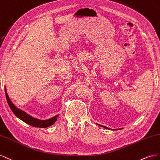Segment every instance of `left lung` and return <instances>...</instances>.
I'll return each mask as SVG.
<instances>
[{"label": "left lung", "mask_w": 160, "mask_h": 160, "mask_svg": "<svg viewBox=\"0 0 160 160\" xmlns=\"http://www.w3.org/2000/svg\"><path fill=\"white\" fill-rule=\"evenodd\" d=\"M97 125H98V124H97ZM99 125V126H100V127H104V128L107 129H111L108 128V127H105V126H102V125Z\"/></svg>", "instance_id": "left-lung-1"}]
</instances>
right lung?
I'll return each instance as SVG.
<instances>
[{
  "mask_svg": "<svg viewBox=\"0 0 160 160\" xmlns=\"http://www.w3.org/2000/svg\"><path fill=\"white\" fill-rule=\"evenodd\" d=\"M4 90H5V94H6L7 102L8 104L9 107H10L11 109L12 110V111L13 112V113L15 114L17 117L19 118V119H21L23 122H26L27 124H29V125L35 127L46 128V127H48L49 126L53 125L55 122L56 121L57 118L58 117V115L54 116L52 118H49V119H47V120H40V119H38V118H36L31 117V115H29V114H27L25 111L21 110V109L17 108L14 105V104L12 102L10 98H9V97L8 96V94L7 92L6 87L4 88Z\"/></svg>",
  "mask_w": 160,
  "mask_h": 160,
  "instance_id": "add662e5",
  "label": "right lung"
}]
</instances>
